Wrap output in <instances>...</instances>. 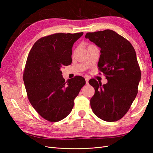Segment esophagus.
<instances>
[{
  "instance_id": "esophagus-1",
  "label": "esophagus",
  "mask_w": 153,
  "mask_h": 153,
  "mask_svg": "<svg viewBox=\"0 0 153 153\" xmlns=\"http://www.w3.org/2000/svg\"><path fill=\"white\" fill-rule=\"evenodd\" d=\"M85 82H86V84H89V78H85Z\"/></svg>"
}]
</instances>
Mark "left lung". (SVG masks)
<instances>
[{"label":"left lung","instance_id":"left-lung-1","mask_svg":"<svg viewBox=\"0 0 153 153\" xmlns=\"http://www.w3.org/2000/svg\"><path fill=\"white\" fill-rule=\"evenodd\" d=\"M85 38L101 48L98 66L108 80L103 85L95 79L89 81L95 89L91 108L103 121H118L127 113L138 93L141 71L135 50L126 39L112 30L88 32Z\"/></svg>","mask_w":153,"mask_h":153}]
</instances>
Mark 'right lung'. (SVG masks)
<instances>
[{"mask_svg":"<svg viewBox=\"0 0 153 153\" xmlns=\"http://www.w3.org/2000/svg\"><path fill=\"white\" fill-rule=\"evenodd\" d=\"M83 34L43 37L29 52L23 76L27 97L36 112L48 121L57 122L67 117L85 84L81 76L65 82L61 71V67L71 64L73 45Z\"/></svg>","mask_w":153,"mask_h":153,"instance_id":"1","label":"right lung"}]
</instances>
